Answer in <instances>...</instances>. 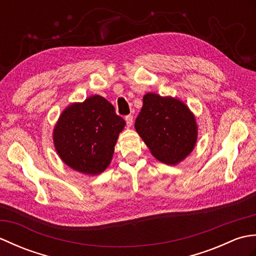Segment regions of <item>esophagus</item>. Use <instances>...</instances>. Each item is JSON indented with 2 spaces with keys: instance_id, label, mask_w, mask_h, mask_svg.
Here are the masks:
<instances>
[{
  "instance_id": "obj_1",
  "label": "esophagus",
  "mask_w": 256,
  "mask_h": 256,
  "mask_svg": "<svg viewBox=\"0 0 256 256\" xmlns=\"http://www.w3.org/2000/svg\"><path fill=\"white\" fill-rule=\"evenodd\" d=\"M125 122H126L128 126H131V125L133 124V116H131V114H130V116H125Z\"/></svg>"
}]
</instances>
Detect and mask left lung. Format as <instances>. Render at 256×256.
<instances>
[{
    "label": "left lung",
    "instance_id": "left-lung-1",
    "mask_svg": "<svg viewBox=\"0 0 256 256\" xmlns=\"http://www.w3.org/2000/svg\"><path fill=\"white\" fill-rule=\"evenodd\" d=\"M135 130L155 158L176 165L192 153L198 126L189 108L172 96L146 94Z\"/></svg>",
    "mask_w": 256,
    "mask_h": 256
}]
</instances>
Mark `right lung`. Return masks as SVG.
I'll use <instances>...</instances> for the list:
<instances>
[{
	"label": "right lung",
	"mask_w": 256,
	"mask_h": 256,
	"mask_svg": "<svg viewBox=\"0 0 256 256\" xmlns=\"http://www.w3.org/2000/svg\"><path fill=\"white\" fill-rule=\"evenodd\" d=\"M125 121L101 96L68 106L52 133L54 145L64 164L86 175H98L111 162Z\"/></svg>",
	"instance_id": "obj_1"
}]
</instances>
